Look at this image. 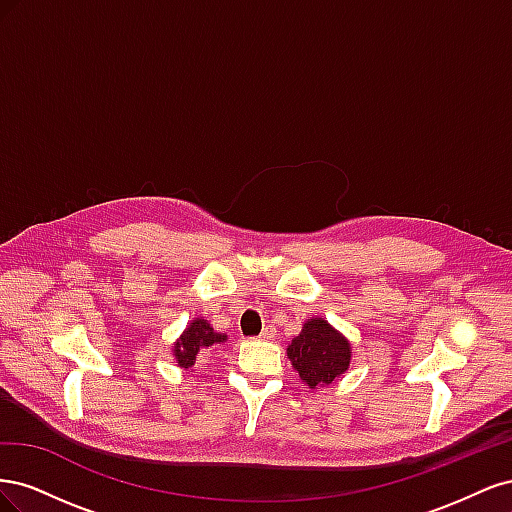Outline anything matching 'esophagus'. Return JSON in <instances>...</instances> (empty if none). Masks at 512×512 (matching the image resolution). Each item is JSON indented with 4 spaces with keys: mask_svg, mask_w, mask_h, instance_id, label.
I'll return each mask as SVG.
<instances>
[{
    "mask_svg": "<svg viewBox=\"0 0 512 512\" xmlns=\"http://www.w3.org/2000/svg\"><path fill=\"white\" fill-rule=\"evenodd\" d=\"M260 337H262V339H271V337H275V327H271V324H269V327L262 329Z\"/></svg>",
    "mask_w": 512,
    "mask_h": 512,
    "instance_id": "1",
    "label": "esophagus"
}]
</instances>
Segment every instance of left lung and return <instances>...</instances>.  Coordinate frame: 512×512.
Instances as JSON below:
<instances>
[{
    "mask_svg": "<svg viewBox=\"0 0 512 512\" xmlns=\"http://www.w3.org/2000/svg\"><path fill=\"white\" fill-rule=\"evenodd\" d=\"M288 356L299 371L301 380L316 386L331 384L344 374L350 365V344L339 335L327 320L312 318L303 324V331L292 339Z\"/></svg>",
    "mask_w": 512,
    "mask_h": 512,
    "instance_id": "1",
    "label": "left lung"
}]
</instances>
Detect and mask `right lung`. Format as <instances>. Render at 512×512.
I'll list each match as a JSON object with an SVG mask.
<instances>
[{"instance_id":"right-lung-1","label":"right lung","mask_w":512,"mask_h":512,"mask_svg":"<svg viewBox=\"0 0 512 512\" xmlns=\"http://www.w3.org/2000/svg\"><path fill=\"white\" fill-rule=\"evenodd\" d=\"M226 335L222 333H215L207 320H200L196 318L188 331H185L181 335L179 342L175 344V356H177V363L185 369H190L194 363H196V354L203 350V348H209L213 344H220L224 342Z\"/></svg>"}]
</instances>
